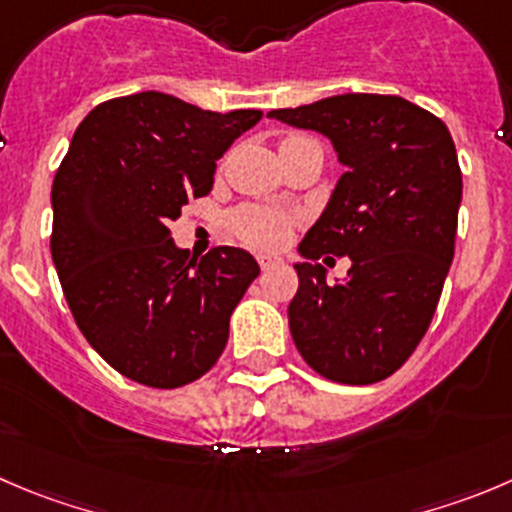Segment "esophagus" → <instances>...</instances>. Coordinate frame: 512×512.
Returning a JSON list of instances; mask_svg holds the SVG:
<instances>
[{"label":"esophagus","mask_w":512,"mask_h":512,"mask_svg":"<svg viewBox=\"0 0 512 512\" xmlns=\"http://www.w3.org/2000/svg\"><path fill=\"white\" fill-rule=\"evenodd\" d=\"M257 265H260L262 270H272V267L282 265V257H277V255H257Z\"/></svg>","instance_id":"34e87169"}]
</instances>
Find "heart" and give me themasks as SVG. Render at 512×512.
Returning a JSON list of instances; mask_svg holds the SVG:
<instances>
[{
	"mask_svg": "<svg viewBox=\"0 0 512 512\" xmlns=\"http://www.w3.org/2000/svg\"><path fill=\"white\" fill-rule=\"evenodd\" d=\"M297 142H315L310 137L292 135L287 137L282 145H297ZM292 217L285 215L280 210H272V207H260L252 205L245 207L235 215L232 220V227L240 235L242 242H247L250 247H257V250H275V247L285 245L287 237L292 232Z\"/></svg>",
	"mask_w": 512,
	"mask_h": 512,
	"instance_id": "1",
	"label": "heart"
}]
</instances>
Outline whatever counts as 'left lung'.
<instances>
[{
	"label": "left lung",
	"instance_id": "left-lung-1",
	"mask_svg": "<svg viewBox=\"0 0 512 512\" xmlns=\"http://www.w3.org/2000/svg\"><path fill=\"white\" fill-rule=\"evenodd\" d=\"M267 117L325 135L347 167L300 242L292 340L327 380H385L428 332L455 255L463 175L453 137L443 119L393 94H337ZM327 254L353 262L335 286L314 262Z\"/></svg>",
	"mask_w": 512,
	"mask_h": 512
}]
</instances>
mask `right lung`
Listing matches in <instances>:
<instances>
[{"mask_svg": "<svg viewBox=\"0 0 512 512\" xmlns=\"http://www.w3.org/2000/svg\"><path fill=\"white\" fill-rule=\"evenodd\" d=\"M260 119V109L220 114L162 92L107 99L82 119L54 175L49 245L69 310L89 345L140 385L172 390L205 375L260 275L237 247L190 260L170 232Z\"/></svg>", "mask_w": 512, "mask_h": 512, "instance_id": "obj_1", "label": "right lung"}]
</instances>
